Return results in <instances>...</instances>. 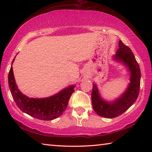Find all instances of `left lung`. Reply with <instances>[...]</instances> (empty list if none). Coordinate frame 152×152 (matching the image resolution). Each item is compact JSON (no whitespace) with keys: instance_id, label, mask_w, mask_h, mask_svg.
I'll use <instances>...</instances> for the list:
<instances>
[{"instance_id":"1","label":"left lung","mask_w":152,"mask_h":152,"mask_svg":"<svg viewBox=\"0 0 152 152\" xmlns=\"http://www.w3.org/2000/svg\"><path fill=\"white\" fill-rule=\"evenodd\" d=\"M119 49L113 60L121 63L130 73L128 86L119 98L113 101H107L101 96L96 83L93 84L91 94L92 107L99 116L105 118L117 117L125 112L137 100L140 88L141 72L137 60L131 49L119 42Z\"/></svg>"}]
</instances>
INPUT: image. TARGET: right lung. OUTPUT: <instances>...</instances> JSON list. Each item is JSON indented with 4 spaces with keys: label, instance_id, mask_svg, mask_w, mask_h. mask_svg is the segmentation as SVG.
Instances as JSON below:
<instances>
[{
    "label": "right lung",
    "instance_id": "right-lung-1",
    "mask_svg": "<svg viewBox=\"0 0 152 152\" xmlns=\"http://www.w3.org/2000/svg\"><path fill=\"white\" fill-rule=\"evenodd\" d=\"M8 80L12 96L20 110L30 116L43 121L53 120L62 115L68 106L69 99L74 92L76 86L75 85L69 86L50 97L34 99L27 96L18 88L12 65L9 73Z\"/></svg>",
    "mask_w": 152,
    "mask_h": 152
}]
</instances>
